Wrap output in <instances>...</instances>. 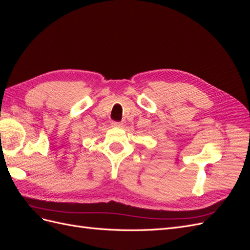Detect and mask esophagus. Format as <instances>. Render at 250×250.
<instances>
[{
	"instance_id": "obj_1",
	"label": "esophagus",
	"mask_w": 250,
	"mask_h": 250,
	"mask_svg": "<svg viewBox=\"0 0 250 250\" xmlns=\"http://www.w3.org/2000/svg\"><path fill=\"white\" fill-rule=\"evenodd\" d=\"M111 125L112 126H116V127H121V126H122V123H121V122H116V121H112Z\"/></svg>"
}]
</instances>
